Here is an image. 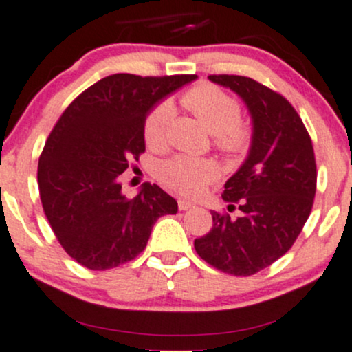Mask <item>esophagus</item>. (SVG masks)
<instances>
[{"mask_svg": "<svg viewBox=\"0 0 352 352\" xmlns=\"http://www.w3.org/2000/svg\"><path fill=\"white\" fill-rule=\"evenodd\" d=\"M194 207H195V204H192V202H188V201H184V199H180L179 201L180 210H190V209H194Z\"/></svg>", "mask_w": 352, "mask_h": 352, "instance_id": "obj_1", "label": "esophagus"}]
</instances>
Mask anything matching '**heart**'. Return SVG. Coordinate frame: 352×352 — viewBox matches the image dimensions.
I'll use <instances>...</instances> for the list:
<instances>
[{
  "label": "heart",
  "instance_id": "obj_1",
  "mask_svg": "<svg viewBox=\"0 0 352 352\" xmlns=\"http://www.w3.org/2000/svg\"><path fill=\"white\" fill-rule=\"evenodd\" d=\"M184 106L214 135V145L228 155H241L248 150L251 133L241 123V108L232 96L214 86H197L187 91L182 98ZM173 120L172 102L164 101L145 120V140L150 146L165 145L170 123ZM162 184L177 194H201L207 184L217 177V166L206 158L173 157L165 162L158 172Z\"/></svg>",
  "mask_w": 352,
  "mask_h": 352
}]
</instances>
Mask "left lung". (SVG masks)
Returning <instances> with one entry per match:
<instances>
[{
    "label": "left lung",
    "mask_w": 352,
    "mask_h": 352,
    "mask_svg": "<svg viewBox=\"0 0 352 352\" xmlns=\"http://www.w3.org/2000/svg\"><path fill=\"white\" fill-rule=\"evenodd\" d=\"M243 99L253 121L246 160L224 184L223 199L238 217L212 214V229L195 239L199 256L221 272L250 276L283 256L307 223L316 197L312 140L294 106L243 76H209Z\"/></svg>",
    "instance_id": "obj_1"
}]
</instances>
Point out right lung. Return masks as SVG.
<instances>
[{"instance_id":"1","label":"right lung","mask_w":352,"mask_h":352,"mask_svg":"<svg viewBox=\"0 0 352 352\" xmlns=\"http://www.w3.org/2000/svg\"><path fill=\"white\" fill-rule=\"evenodd\" d=\"M197 76L113 74L77 96L52 129L38 160V190L52 231L70 258L89 270L135 260L158 217L179 206L158 186L136 197L120 175L145 151L151 109Z\"/></svg>"}]
</instances>
